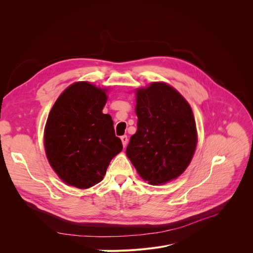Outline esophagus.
<instances>
[{
  "instance_id": "1",
  "label": "esophagus",
  "mask_w": 253,
  "mask_h": 253,
  "mask_svg": "<svg viewBox=\"0 0 253 253\" xmlns=\"http://www.w3.org/2000/svg\"><path fill=\"white\" fill-rule=\"evenodd\" d=\"M121 140H122V143H123V147L126 148L127 144H128V137H127V135L121 136Z\"/></svg>"
}]
</instances>
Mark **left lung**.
Masks as SVG:
<instances>
[{"mask_svg": "<svg viewBox=\"0 0 253 253\" xmlns=\"http://www.w3.org/2000/svg\"><path fill=\"white\" fill-rule=\"evenodd\" d=\"M137 131L126 155L138 174L158 185L177 178L192 161L197 129L190 104L173 87L154 82L136 90Z\"/></svg>", "mask_w": 253, "mask_h": 253, "instance_id": "left-lung-1", "label": "left lung"}]
</instances>
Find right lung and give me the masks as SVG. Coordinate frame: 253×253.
Masks as SVG:
<instances>
[{
    "label": "right lung",
    "mask_w": 253,
    "mask_h": 253,
    "mask_svg": "<svg viewBox=\"0 0 253 253\" xmlns=\"http://www.w3.org/2000/svg\"><path fill=\"white\" fill-rule=\"evenodd\" d=\"M105 89L88 82L66 88L49 113L44 132L48 161L66 184L88 189L100 182L122 151L112 117L103 114Z\"/></svg>",
    "instance_id": "1"
}]
</instances>
